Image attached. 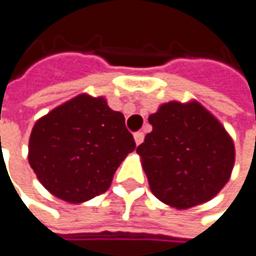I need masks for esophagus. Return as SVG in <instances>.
<instances>
[{
	"label": "esophagus",
	"mask_w": 256,
	"mask_h": 256,
	"mask_svg": "<svg viewBox=\"0 0 256 256\" xmlns=\"http://www.w3.org/2000/svg\"><path fill=\"white\" fill-rule=\"evenodd\" d=\"M134 140H135V144H136V146H140V144L144 141V134H142V132H135Z\"/></svg>",
	"instance_id": "esophagus-1"
}]
</instances>
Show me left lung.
<instances>
[{
  "instance_id": "obj_1",
  "label": "left lung",
  "mask_w": 256,
  "mask_h": 256,
  "mask_svg": "<svg viewBox=\"0 0 256 256\" xmlns=\"http://www.w3.org/2000/svg\"><path fill=\"white\" fill-rule=\"evenodd\" d=\"M152 131L138 146L156 198L176 209L213 198L229 182L235 164L234 140L198 100H172L148 116Z\"/></svg>"
}]
</instances>
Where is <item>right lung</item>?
Masks as SVG:
<instances>
[{
	"mask_svg": "<svg viewBox=\"0 0 256 256\" xmlns=\"http://www.w3.org/2000/svg\"><path fill=\"white\" fill-rule=\"evenodd\" d=\"M134 150L121 112L109 108L104 96L80 94L37 120L28 162L53 196L84 203L108 190L116 168Z\"/></svg>",
	"mask_w": 256,
	"mask_h": 256,
	"instance_id": "1",
	"label": "right lung"
}]
</instances>
